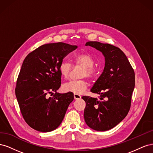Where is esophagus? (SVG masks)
Instances as JSON below:
<instances>
[{
	"label": "esophagus",
	"instance_id": "1",
	"mask_svg": "<svg viewBox=\"0 0 153 153\" xmlns=\"http://www.w3.org/2000/svg\"><path fill=\"white\" fill-rule=\"evenodd\" d=\"M74 98H75V100L80 99L81 96L80 94H74Z\"/></svg>",
	"mask_w": 153,
	"mask_h": 153
}]
</instances>
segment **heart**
Here are the masks:
<instances>
[{"instance_id": "heart-1", "label": "heart", "mask_w": 153, "mask_h": 153, "mask_svg": "<svg viewBox=\"0 0 153 153\" xmlns=\"http://www.w3.org/2000/svg\"><path fill=\"white\" fill-rule=\"evenodd\" d=\"M75 65H80L83 67L80 77L87 76L89 78H94L98 73V69L94 66V59L91 55L87 53H80L75 54L72 58ZM72 68L71 64L68 61H62L59 66V71L61 76L67 79ZM88 86V82L85 78L71 80L65 84L62 88L66 92H72L75 94H80L84 92Z\"/></svg>"}]
</instances>
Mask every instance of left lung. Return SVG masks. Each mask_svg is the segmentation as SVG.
<instances>
[{"label": "left lung", "mask_w": 153, "mask_h": 153, "mask_svg": "<svg viewBox=\"0 0 153 153\" xmlns=\"http://www.w3.org/2000/svg\"><path fill=\"white\" fill-rule=\"evenodd\" d=\"M102 52L105 66L91 91L100 94V100L84 96V119L88 126L96 131L109 130L126 117L131 107L135 87V72L126 55L115 46L98 41H88Z\"/></svg>", "instance_id": "1"}]
</instances>
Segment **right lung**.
<instances>
[{
  "label": "right lung",
  "instance_id": "right-lung-1",
  "mask_svg": "<svg viewBox=\"0 0 153 153\" xmlns=\"http://www.w3.org/2000/svg\"><path fill=\"white\" fill-rule=\"evenodd\" d=\"M77 46L62 42L40 46L29 53L18 75L15 94L25 121L41 132L56 129L74 99L73 93L56 92L61 85L59 66ZM55 91L53 97L48 94Z\"/></svg>",
  "mask_w": 153,
  "mask_h": 153
}]
</instances>
